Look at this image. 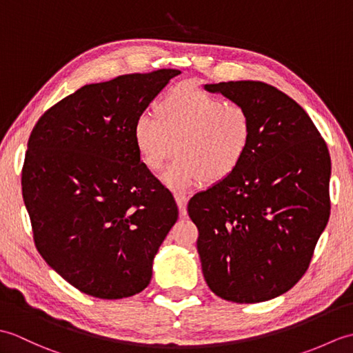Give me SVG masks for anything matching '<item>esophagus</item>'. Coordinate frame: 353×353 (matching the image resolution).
<instances>
[{
  "label": "esophagus",
  "instance_id": "esophagus-1",
  "mask_svg": "<svg viewBox=\"0 0 353 353\" xmlns=\"http://www.w3.org/2000/svg\"><path fill=\"white\" fill-rule=\"evenodd\" d=\"M176 201H177V206H179V211H181V215H186V203H188V197H186V194L183 192H176L174 194Z\"/></svg>",
  "mask_w": 353,
  "mask_h": 353
}]
</instances>
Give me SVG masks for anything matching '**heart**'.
<instances>
[{"instance_id": "b5f03b06", "label": "heart", "mask_w": 353, "mask_h": 353, "mask_svg": "<svg viewBox=\"0 0 353 353\" xmlns=\"http://www.w3.org/2000/svg\"><path fill=\"white\" fill-rule=\"evenodd\" d=\"M156 114L138 115L133 139L142 163L152 171L162 168L176 141L177 154L162 176L172 190L221 182L249 152L253 137L249 110L197 85L170 88L157 101Z\"/></svg>"}]
</instances>
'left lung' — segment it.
I'll use <instances>...</instances> for the list:
<instances>
[{
    "label": "left lung",
    "instance_id": "1",
    "mask_svg": "<svg viewBox=\"0 0 353 353\" xmlns=\"http://www.w3.org/2000/svg\"><path fill=\"white\" fill-rule=\"evenodd\" d=\"M205 89L249 110L253 137L241 165L188 203L201 272L224 301H270L310 267L331 214V156L308 114L274 86L245 80Z\"/></svg>",
    "mask_w": 353,
    "mask_h": 353
}]
</instances>
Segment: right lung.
<instances>
[{
	"label": "right lung",
	"instance_id": "1",
	"mask_svg": "<svg viewBox=\"0 0 353 353\" xmlns=\"http://www.w3.org/2000/svg\"><path fill=\"white\" fill-rule=\"evenodd\" d=\"M179 70L86 85L51 106L28 138L22 197L45 262L99 299L138 294L179 209L141 162L134 119Z\"/></svg>",
	"mask_w": 353,
	"mask_h": 353
}]
</instances>
